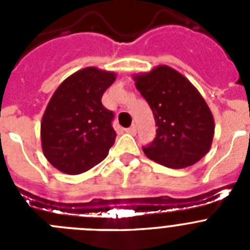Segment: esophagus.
I'll list each match as a JSON object with an SVG mask.
<instances>
[{"label": "esophagus", "instance_id": "esophagus-1", "mask_svg": "<svg viewBox=\"0 0 250 250\" xmlns=\"http://www.w3.org/2000/svg\"><path fill=\"white\" fill-rule=\"evenodd\" d=\"M125 131H126L127 134H131V135H135V134H136V125H135V124H132L131 126L127 127V129L125 130Z\"/></svg>", "mask_w": 250, "mask_h": 250}]
</instances>
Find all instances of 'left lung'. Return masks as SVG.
<instances>
[{
    "label": "left lung",
    "instance_id": "1",
    "mask_svg": "<svg viewBox=\"0 0 250 250\" xmlns=\"http://www.w3.org/2000/svg\"><path fill=\"white\" fill-rule=\"evenodd\" d=\"M134 79L158 126L154 140L143 146L145 155L173 169L199 161L210 149L214 119L198 90L169 66Z\"/></svg>",
    "mask_w": 250,
    "mask_h": 250
}]
</instances>
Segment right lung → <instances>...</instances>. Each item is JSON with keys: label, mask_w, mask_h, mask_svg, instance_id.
Here are the masks:
<instances>
[{"label": "right lung", "mask_w": 250, "mask_h": 250, "mask_svg": "<svg viewBox=\"0 0 250 250\" xmlns=\"http://www.w3.org/2000/svg\"><path fill=\"white\" fill-rule=\"evenodd\" d=\"M115 74L87 67L67 77L52 95L41 123L46 159L66 174L85 173L114 145V112L101 103Z\"/></svg>", "instance_id": "right-lung-1"}]
</instances>
